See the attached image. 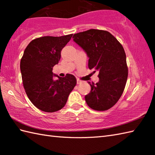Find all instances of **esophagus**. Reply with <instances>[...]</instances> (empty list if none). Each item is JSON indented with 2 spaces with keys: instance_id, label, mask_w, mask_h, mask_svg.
Masks as SVG:
<instances>
[{
  "instance_id": "obj_1",
  "label": "esophagus",
  "mask_w": 155,
  "mask_h": 155,
  "mask_svg": "<svg viewBox=\"0 0 155 155\" xmlns=\"http://www.w3.org/2000/svg\"><path fill=\"white\" fill-rule=\"evenodd\" d=\"M82 83H83V81H81V80H79V79H77V84H81Z\"/></svg>"
}]
</instances>
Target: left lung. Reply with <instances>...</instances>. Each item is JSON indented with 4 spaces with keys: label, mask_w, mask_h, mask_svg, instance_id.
Here are the masks:
<instances>
[{
    "label": "left lung",
    "mask_w": 155,
    "mask_h": 155,
    "mask_svg": "<svg viewBox=\"0 0 155 155\" xmlns=\"http://www.w3.org/2000/svg\"><path fill=\"white\" fill-rule=\"evenodd\" d=\"M73 41L86 52L88 68L99 72L97 83L88 82L91 91L85 96L88 106L107 110L117 103L128 77L126 54L123 46L109 32L90 29L74 34Z\"/></svg>",
    "instance_id": "left-lung-1"
}]
</instances>
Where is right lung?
Here are the masks:
<instances>
[{"label":"right lung","mask_w":155,"mask_h":155,"mask_svg":"<svg viewBox=\"0 0 155 155\" xmlns=\"http://www.w3.org/2000/svg\"><path fill=\"white\" fill-rule=\"evenodd\" d=\"M72 37V34L35 38L28 45L21 58L20 67L26 93L31 103L44 112L53 113L63 108L77 84L74 75L67 74L62 78L52 72L60 61L62 49ZM54 76L58 79L54 80Z\"/></svg>","instance_id":"obj_1"}]
</instances>
